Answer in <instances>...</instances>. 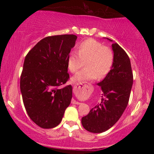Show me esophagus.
Segmentation results:
<instances>
[{"mask_svg":"<svg viewBox=\"0 0 154 154\" xmlns=\"http://www.w3.org/2000/svg\"><path fill=\"white\" fill-rule=\"evenodd\" d=\"M74 87H75V88H77L80 87V86H78V85L75 84ZM72 103H73V104H77V105H79V104H80V103H79V102L76 101V100H75V99H72Z\"/></svg>","mask_w":154,"mask_h":154,"instance_id":"34e87169","label":"esophagus"}]
</instances>
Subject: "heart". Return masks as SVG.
Listing matches in <instances>:
<instances>
[{
    "mask_svg": "<svg viewBox=\"0 0 154 154\" xmlns=\"http://www.w3.org/2000/svg\"><path fill=\"white\" fill-rule=\"evenodd\" d=\"M114 61L112 49L103 45L93 38L83 40L78 45V54H69L67 65L72 73H76L84 66L86 67L72 77L74 82L101 79L110 72Z\"/></svg>",
    "mask_w": 154,
    "mask_h": 154,
    "instance_id": "1",
    "label": "heart"
}]
</instances>
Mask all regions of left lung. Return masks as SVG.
<instances>
[{
  "label": "left lung",
  "mask_w": 154,
  "mask_h": 154,
  "mask_svg": "<svg viewBox=\"0 0 154 154\" xmlns=\"http://www.w3.org/2000/svg\"><path fill=\"white\" fill-rule=\"evenodd\" d=\"M112 48L114 54L112 68L98 83L103 93L101 102L82 118L83 128L93 133L105 132L114 126L122 115L130 99L133 82L130 58L117 43L112 44Z\"/></svg>",
  "instance_id": "8db88e82"
}]
</instances>
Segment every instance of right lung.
I'll return each instance as SVG.
<instances>
[{"label":"right lung","instance_id":"obj_1","mask_svg":"<svg viewBox=\"0 0 154 154\" xmlns=\"http://www.w3.org/2000/svg\"><path fill=\"white\" fill-rule=\"evenodd\" d=\"M77 37L48 36L42 39L26 54L20 77L24 106L32 122L44 129L61 122L72 98L67 61Z\"/></svg>","mask_w":154,"mask_h":154}]
</instances>
